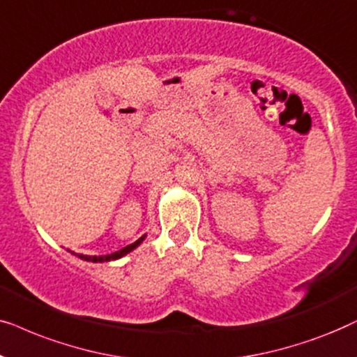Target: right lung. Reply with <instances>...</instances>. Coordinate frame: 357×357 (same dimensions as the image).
I'll use <instances>...</instances> for the list:
<instances>
[{
  "instance_id": "right-lung-1",
  "label": "right lung",
  "mask_w": 357,
  "mask_h": 357,
  "mask_svg": "<svg viewBox=\"0 0 357 357\" xmlns=\"http://www.w3.org/2000/svg\"><path fill=\"white\" fill-rule=\"evenodd\" d=\"M142 241H144V236H142V238L137 240L135 243H132V245H129V246H126V248H122V250L116 251V253H111V255H106V256H83V255H78V256H79V258L86 259V261H93V263H104V261H112V259H119V258H122L123 255L130 253L132 250L137 248V246H139V245L142 243Z\"/></svg>"
}]
</instances>
